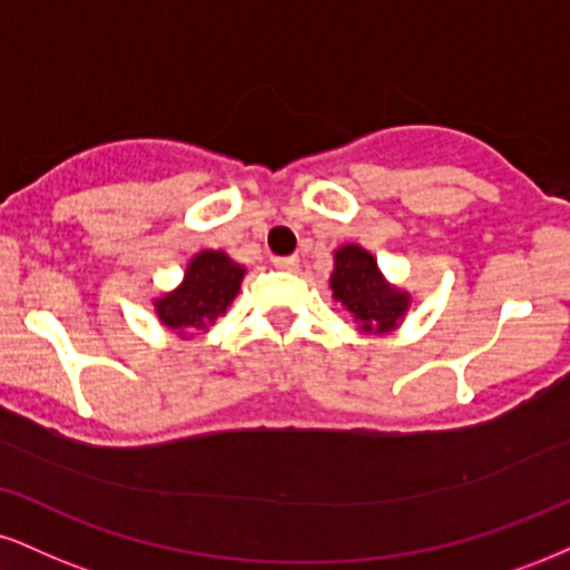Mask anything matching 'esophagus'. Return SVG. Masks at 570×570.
I'll return each instance as SVG.
<instances>
[{
	"label": "esophagus",
	"mask_w": 570,
	"mask_h": 570,
	"mask_svg": "<svg viewBox=\"0 0 570 570\" xmlns=\"http://www.w3.org/2000/svg\"><path fill=\"white\" fill-rule=\"evenodd\" d=\"M273 265H276L278 271H297L299 259L294 257V255H289V257H273Z\"/></svg>",
	"instance_id": "obj_1"
}]
</instances>
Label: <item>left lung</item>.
I'll list each match as a JSON object with an SVG mask.
<instances>
[{
  "instance_id": "8db88e82",
  "label": "left lung",
  "mask_w": 570,
  "mask_h": 570,
  "mask_svg": "<svg viewBox=\"0 0 570 570\" xmlns=\"http://www.w3.org/2000/svg\"><path fill=\"white\" fill-rule=\"evenodd\" d=\"M334 299L353 313L363 332H387L406 313L409 297L376 271V259L361 246H342L334 255Z\"/></svg>"
}]
</instances>
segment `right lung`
I'll return each instance as SVG.
<instances>
[{"label":"right lung","mask_w":570,"mask_h":570,"mask_svg":"<svg viewBox=\"0 0 570 570\" xmlns=\"http://www.w3.org/2000/svg\"><path fill=\"white\" fill-rule=\"evenodd\" d=\"M242 278L244 267L228 259L225 252H202L190 259L183 284L156 299V313L169 328L202 332L215 324L233 303Z\"/></svg>","instance_id":"right-lung-1"}]
</instances>
